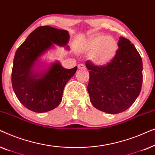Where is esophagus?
Returning <instances> with one entry per match:
<instances>
[{
  "label": "esophagus",
  "instance_id": "34e87169",
  "mask_svg": "<svg viewBox=\"0 0 155 155\" xmlns=\"http://www.w3.org/2000/svg\"><path fill=\"white\" fill-rule=\"evenodd\" d=\"M78 69L83 70V69L85 68V65H84V64H82V63H81V64H79V65H78Z\"/></svg>",
  "mask_w": 155,
  "mask_h": 155
}]
</instances>
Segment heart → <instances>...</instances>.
I'll return each mask as SVG.
<instances>
[{"instance_id":"b5f03b06","label":"heart","mask_w":155,"mask_h":155,"mask_svg":"<svg viewBox=\"0 0 155 155\" xmlns=\"http://www.w3.org/2000/svg\"><path fill=\"white\" fill-rule=\"evenodd\" d=\"M82 50L90 53V60L97 65H104L114 58L118 50V43L115 38L97 34L84 41Z\"/></svg>"}]
</instances>
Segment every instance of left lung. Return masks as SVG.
<instances>
[{"label":"left lung","instance_id":"1","mask_svg":"<svg viewBox=\"0 0 155 155\" xmlns=\"http://www.w3.org/2000/svg\"><path fill=\"white\" fill-rule=\"evenodd\" d=\"M118 44L119 48L107 65L86 63L90 70L87 91L91 103L111 114L128 109L139 96L143 83V61L135 46L121 37Z\"/></svg>","mask_w":155,"mask_h":155}]
</instances>
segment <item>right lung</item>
Wrapping results in <instances>:
<instances>
[{"instance_id":"obj_1","label":"right lung","mask_w":155,"mask_h":155,"mask_svg":"<svg viewBox=\"0 0 155 155\" xmlns=\"http://www.w3.org/2000/svg\"><path fill=\"white\" fill-rule=\"evenodd\" d=\"M69 39L66 30L41 26L18 48L13 61L12 85L18 100L27 109L44 113L61 103L63 89L75 75L77 66L66 69L58 61L45 65L40 63V58L55 44L69 49ZM41 67L45 68L40 69Z\"/></svg>"}]
</instances>
